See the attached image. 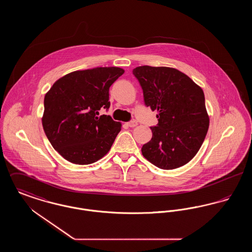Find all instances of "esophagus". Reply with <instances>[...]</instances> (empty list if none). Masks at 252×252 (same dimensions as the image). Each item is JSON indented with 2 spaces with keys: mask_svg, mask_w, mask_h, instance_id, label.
I'll return each instance as SVG.
<instances>
[{
  "mask_svg": "<svg viewBox=\"0 0 252 252\" xmlns=\"http://www.w3.org/2000/svg\"><path fill=\"white\" fill-rule=\"evenodd\" d=\"M126 125H127L129 127H135V126H138V123H137L136 121H130V122H128Z\"/></svg>",
  "mask_w": 252,
  "mask_h": 252,
  "instance_id": "esophagus-1",
  "label": "esophagus"
}]
</instances>
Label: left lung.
Masks as SVG:
<instances>
[{
  "label": "left lung",
  "instance_id": "left-lung-1",
  "mask_svg": "<svg viewBox=\"0 0 252 252\" xmlns=\"http://www.w3.org/2000/svg\"><path fill=\"white\" fill-rule=\"evenodd\" d=\"M133 74L143 89L145 106L158 112L143 155L160 169L183 166L196 155L209 128L202 89L174 68L140 66Z\"/></svg>",
  "mask_w": 252,
  "mask_h": 252
}]
</instances>
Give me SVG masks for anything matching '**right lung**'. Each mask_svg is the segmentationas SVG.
I'll list each match as a JSON object with an SVG mask.
<instances>
[{
    "label": "right lung",
    "instance_id": "obj_1",
    "mask_svg": "<svg viewBox=\"0 0 252 252\" xmlns=\"http://www.w3.org/2000/svg\"><path fill=\"white\" fill-rule=\"evenodd\" d=\"M125 71L98 67L70 72L56 81L44 97L42 126L52 146L68 161L91 164L105 156L120 132L109 115V87Z\"/></svg>",
    "mask_w": 252,
    "mask_h": 252
}]
</instances>
